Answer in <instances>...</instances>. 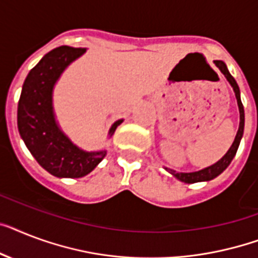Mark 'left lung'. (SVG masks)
<instances>
[{
  "label": "left lung",
  "mask_w": 258,
  "mask_h": 258,
  "mask_svg": "<svg viewBox=\"0 0 258 258\" xmlns=\"http://www.w3.org/2000/svg\"><path fill=\"white\" fill-rule=\"evenodd\" d=\"M215 64L220 69V71L223 73L224 77L227 78V81L231 83V86L233 87L234 95H236V99H237L238 104V111H240V125H238V131L236 134V138H234V142L232 143L231 148L228 150V152L224 155L223 158L220 159L219 162L215 163V164L209 165L207 168L200 169V171H196V172H176L173 169L165 168L169 173H172L173 176L179 179L180 181L187 184L192 183H199V181H209V180L215 179L220 175V173L225 171L228 165L231 164V162L233 160L234 155L237 152V148L240 146V142H241L242 134H244V122H245V115H244V107H242L241 98H240V89H238L237 83L234 81V78L231 75V73L228 71L227 64L224 63L223 60H215Z\"/></svg>",
  "instance_id": "left-lung-1"
}]
</instances>
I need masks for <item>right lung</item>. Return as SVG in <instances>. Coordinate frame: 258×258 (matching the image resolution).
Listing matches in <instances>:
<instances>
[{"mask_svg": "<svg viewBox=\"0 0 258 258\" xmlns=\"http://www.w3.org/2000/svg\"><path fill=\"white\" fill-rule=\"evenodd\" d=\"M86 49L60 46L46 54L27 74L22 86L17 124L27 150L42 168L56 177L86 176L106 156V150L85 151L75 146L55 120L53 90L60 74ZM123 119L111 125L112 136Z\"/></svg>", "mask_w": 258, "mask_h": 258, "instance_id": "1", "label": "right lung"}]
</instances>
